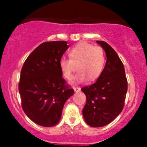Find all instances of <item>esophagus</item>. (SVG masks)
<instances>
[{"label":"esophagus","mask_w":147,"mask_h":147,"mask_svg":"<svg viewBox=\"0 0 147 147\" xmlns=\"http://www.w3.org/2000/svg\"><path fill=\"white\" fill-rule=\"evenodd\" d=\"M74 90L76 92H79L80 90H81V88H79V87H74Z\"/></svg>","instance_id":"1"}]
</instances>
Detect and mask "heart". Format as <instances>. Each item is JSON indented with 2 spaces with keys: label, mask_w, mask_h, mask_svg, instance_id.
Instances as JSON below:
<instances>
[{
  "label": "heart",
  "mask_w": 147,
  "mask_h": 147,
  "mask_svg": "<svg viewBox=\"0 0 147 147\" xmlns=\"http://www.w3.org/2000/svg\"><path fill=\"white\" fill-rule=\"evenodd\" d=\"M69 58L62 57L59 66L66 79L70 80L77 70L75 81L83 82L97 80L103 71L106 57L103 49L92 44L81 42L69 50Z\"/></svg>",
  "instance_id": "b5f03b06"
}]
</instances>
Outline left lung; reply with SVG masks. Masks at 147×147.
Returning a JSON list of instances; mask_svg holds the SVG:
<instances>
[{
    "label": "left lung",
    "mask_w": 147,
    "mask_h": 147,
    "mask_svg": "<svg viewBox=\"0 0 147 147\" xmlns=\"http://www.w3.org/2000/svg\"><path fill=\"white\" fill-rule=\"evenodd\" d=\"M106 52V65L97 81L84 86L86 103L82 113L86 123L101 127L110 123L123 109L128 82L123 63L116 52L105 41H97Z\"/></svg>",
    "instance_id": "obj_1"
}]
</instances>
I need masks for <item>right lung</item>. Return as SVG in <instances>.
Returning a JSON list of instances; mask_svg holds the SVG:
<instances>
[{"label":"right lung","mask_w":147,"mask_h":147,"mask_svg":"<svg viewBox=\"0 0 147 147\" xmlns=\"http://www.w3.org/2000/svg\"><path fill=\"white\" fill-rule=\"evenodd\" d=\"M69 46L66 41L44 42L24 63L19 91L21 106L28 117L49 127L59 122L65 102L74 89L62 78L59 61Z\"/></svg>","instance_id":"add662e5"}]
</instances>
